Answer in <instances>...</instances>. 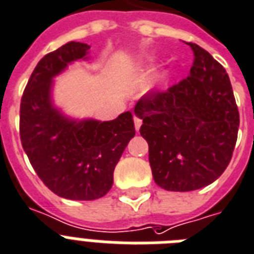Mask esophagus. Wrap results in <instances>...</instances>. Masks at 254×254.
<instances>
[{
	"mask_svg": "<svg viewBox=\"0 0 254 254\" xmlns=\"http://www.w3.org/2000/svg\"><path fill=\"white\" fill-rule=\"evenodd\" d=\"M133 122H135V128H136V131H139L140 127H141V119L137 117L133 118Z\"/></svg>",
	"mask_w": 254,
	"mask_h": 254,
	"instance_id": "obj_1",
	"label": "esophagus"
}]
</instances>
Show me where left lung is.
<instances>
[{"mask_svg":"<svg viewBox=\"0 0 254 254\" xmlns=\"http://www.w3.org/2000/svg\"><path fill=\"white\" fill-rule=\"evenodd\" d=\"M190 46V74L165 92L139 99L140 135L149 147L153 180L169 191H191L218 180L232 159L240 115L226 69Z\"/></svg>","mask_w":254,"mask_h":254,"instance_id":"left-lung-1","label":"left lung"}]
</instances>
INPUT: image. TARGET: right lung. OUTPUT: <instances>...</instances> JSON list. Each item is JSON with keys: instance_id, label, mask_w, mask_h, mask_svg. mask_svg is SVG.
Masks as SVG:
<instances>
[{"instance_id": "obj_1", "label": "right lung", "mask_w": 254, "mask_h": 254, "mask_svg": "<svg viewBox=\"0 0 254 254\" xmlns=\"http://www.w3.org/2000/svg\"><path fill=\"white\" fill-rule=\"evenodd\" d=\"M90 46L69 42L35 66L21 99L19 135L32 168L51 191L72 200L102 198L114 169L135 136L131 111L109 122L70 121L52 105V78L69 63L86 59Z\"/></svg>"}]
</instances>
